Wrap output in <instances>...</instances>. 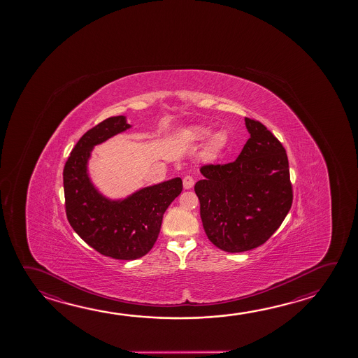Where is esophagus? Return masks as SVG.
Listing matches in <instances>:
<instances>
[{
	"mask_svg": "<svg viewBox=\"0 0 358 358\" xmlns=\"http://www.w3.org/2000/svg\"><path fill=\"white\" fill-rule=\"evenodd\" d=\"M194 180L192 178V176L187 175V176L183 177V187L186 188V189L194 187Z\"/></svg>",
	"mask_w": 358,
	"mask_h": 358,
	"instance_id": "esophagus-1",
	"label": "esophagus"
}]
</instances>
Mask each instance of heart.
Wrapping results in <instances>:
<instances>
[{
    "label": "heart",
    "instance_id": "1",
    "mask_svg": "<svg viewBox=\"0 0 358 358\" xmlns=\"http://www.w3.org/2000/svg\"><path fill=\"white\" fill-rule=\"evenodd\" d=\"M211 128L205 126H196L191 129V137L194 141H203L206 139L210 134H211ZM226 145V136L225 133L216 132L213 133V136L208 139L207 142V153L211 156H216L217 153L221 152V150L225 147Z\"/></svg>",
    "mask_w": 358,
    "mask_h": 358
}]
</instances>
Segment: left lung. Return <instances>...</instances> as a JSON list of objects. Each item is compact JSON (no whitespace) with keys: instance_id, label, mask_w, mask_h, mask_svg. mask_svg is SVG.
<instances>
[{"instance_id":"1","label":"left lung","mask_w":358,"mask_h":358,"mask_svg":"<svg viewBox=\"0 0 358 358\" xmlns=\"http://www.w3.org/2000/svg\"><path fill=\"white\" fill-rule=\"evenodd\" d=\"M250 138L236 161L201 167L196 182L207 238L227 252L263 245L282 225L293 202L287 152L259 120L245 118Z\"/></svg>"}]
</instances>
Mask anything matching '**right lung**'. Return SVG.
Returning <instances> with one entry per match:
<instances>
[{
	"label": "right lung",
	"mask_w": 358,
	"mask_h": 358,
	"mask_svg": "<svg viewBox=\"0 0 358 358\" xmlns=\"http://www.w3.org/2000/svg\"><path fill=\"white\" fill-rule=\"evenodd\" d=\"M128 128L126 117L118 115L89 129L73 148L63 172L70 225L101 255L120 260H134L151 250L164 211L182 191L180 177L142 188L124 200H109L94 187L88 173L94 145Z\"/></svg>",
	"instance_id": "obj_1"
}]
</instances>
